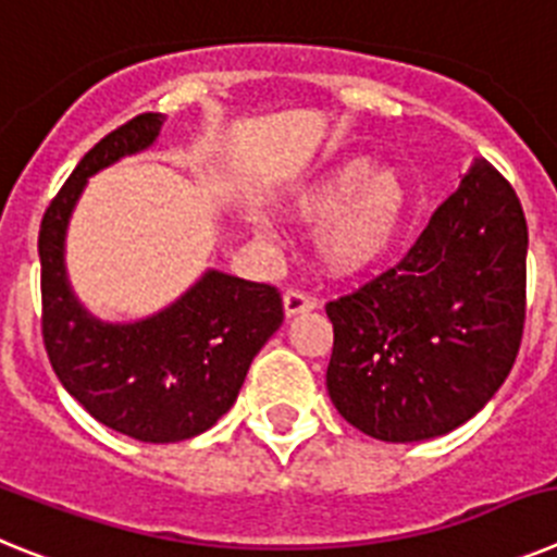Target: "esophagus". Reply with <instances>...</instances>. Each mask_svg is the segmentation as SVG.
Returning a JSON list of instances; mask_svg holds the SVG:
<instances>
[{
    "label": "esophagus",
    "mask_w": 557,
    "mask_h": 557,
    "mask_svg": "<svg viewBox=\"0 0 557 557\" xmlns=\"http://www.w3.org/2000/svg\"><path fill=\"white\" fill-rule=\"evenodd\" d=\"M314 307H318V301H314V298H309V295L298 293V289H287V293H284V314H287V318L312 312Z\"/></svg>",
    "instance_id": "obj_1"
}]
</instances>
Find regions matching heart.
Returning <instances> with one entry per match:
<instances>
[{"mask_svg":"<svg viewBox=\"0 0 557 557\" xmlns=\"http://www.w3.org/2000/svg\"><path fill=\"white\" fill-rule=\"evenodd\" d=\"M410 209V186L396 166L346 156L289 191L284 211L314 225V250L332 273H366L396 245Z\"/></svg>","mask_w":557,"mask_h":557,"instance_id":"b5f03b06","label":"heart"}]
</instances>
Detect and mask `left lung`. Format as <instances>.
<instances>
[{
	"label": "left lung",
	"mask_w": 557,
	"mask_h": 557,
	"mask_svg": "<svg viewBox=\"0 0 557 557\" xmlns=\"http://www.w3.org/2000/svg\"><path fill=\"white\" fill-rule=\"evenodd\" d=\"M528 223L513 186L474 159L396 268L326 304V387L387 444L446 435L488 405L524 329Z\"/></svg>",
	"instance_id": "left-lung-1"
}]
</instances>
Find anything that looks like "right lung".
Segmentation results:
<instances>
[{
	"label": "right lung",
	"mask_w": 557,
	"mask_h": 557,
	"mask_svg": "<svg viewBox=\"0 0 557 557\" xmlns=\"http://www.w3.org/2000/svg\"><path fill=\"white\" fill-rule=\"evenodd\" d=\"M161 125L164 113H139L97 141L49 203L38 234L41 332L52 371L88 416L141 444H178L218 424L284 321L278 289L220 270H206L145 321H100L77 301L63 259L69 218L88 178L147 150Z\"/></svg>",
	"instance_id": "1"
}]
</instances>
